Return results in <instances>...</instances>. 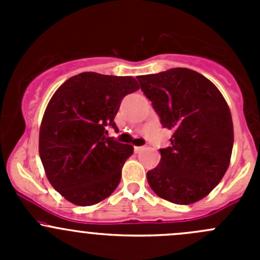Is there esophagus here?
<instances>
[{
	"mask_svg": "<svg viewBox=\"0 0 260 260\" xmlns=\"http://www.w3.org/2000/svg\"><path fill=\"white\" fill-rule=\"evenodd\" d=\"M143 148H145V147H143V146H136V147H135V151L137 152V153H140V152L142 151Z\"/></svg>",
	"mask_w": 260,
	"mask_h": 260,
	"instance_id": "34e87169",
	"label": "esophagus"
}]
</instances>
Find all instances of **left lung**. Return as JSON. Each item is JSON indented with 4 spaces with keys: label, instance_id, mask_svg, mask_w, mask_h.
I'll return each mask as SVG.
<instances>
[{
    "label": "left lung",
    "instance_id": "obj_1",
    "mask_svg": "<svg viewBox=\"0 0 260 260\" xmlns=\"http://www.w3.org/2000/svg\"><path fill=\"white\" fill-rule=\"evenodd\" d=\"M165 128L171 146L147 172L157 196L177 205L201 200L216 187L229 167L234 128L229 106L208 78L186 68L137 77Z\"/></svg>",
    "mask_w": 260,
    "mask_h": 260
}]
</instances>
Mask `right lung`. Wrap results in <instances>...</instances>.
<instances>
[{"mask_svg": "<svg viewBox=\"0 0 260 260\" xmlns=\"http://www.w3.org/2000/svg\"><path fill=\"white\" fill-rule=\"evenodd\" d=\"M138 89L132 77L85 72L51 96L41 120L39 153L49 182L65 200L95 205L117 188L133 146L107 137L106 127L117 128L123 96Z\"/></svg>", "mask_w": 260, "mask_h": 260, "instance_id": "add662e5", "label": "right lung"}]
</instances>
